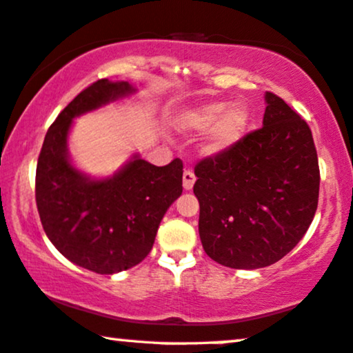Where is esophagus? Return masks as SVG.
Returning <instances> with one entry per match:
<instances>
[{
  "instance_id": "34e87169",
  "label": "esophagus",
  "mask_w": 353,
  "mask_h": 353,
  "mask_svg": "<svg viewBox=\"0 0 353 353\" xmlns=\"http://www.w3.org/2000/svg\"><path fill=\"white\" fill-rule=\"evenodd\" d=\"M195 184V174L190 171V169H185L184 174H182V185H184L185 190H190Z\"/></svg>"
}]
</instances>
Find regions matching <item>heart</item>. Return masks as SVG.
<instances>
[{
  "label": "heart",
  "mask_w": 353,
  "mask_h": 353,
  "mask_svg": "<svg viewBox=\"0 0 353 353\" xmlns=\"http://www.w3.org/2000/svg\"><path fill=\"white\" fill-rule=\"evenodd\" d=\"M177 125L184 132L196 134L213 129L205 150L208 153H221L237 145L245 135L248 111L241 105L228 110L225 103H205L182 112L177 119Z\"/></svg>",
  "instance_id": "obj_1"
}]
</instances>
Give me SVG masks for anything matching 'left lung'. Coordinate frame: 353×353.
<instances>
[{"instance_id":"1","label":"left lung","mask_w":353,"mask_h":353,"mask_svg":"<svg viewBox=\"0 0 353 353\" xmlns=\"http://www.w3.org/2000/svg\"><path fill=\"white\" fill-rule=\"evenodd\" d=\"M263 128L195 166L199 232L206 255L236 270L288 255L316 213L319 166L308 124L266 92Z\"/></svg>"}]
</instances>
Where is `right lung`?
Wrapping results in <instances>:
<instances>
[{
    "label": "right lung",
    "instance_id": "1",
    "mask_svg": "<svg viewBox=\"0 0 353 353\" xmlns=\"http://www.w3.org/2000/svg\"><path fill=\"white\" fill-rule=\"evenodd\" d=\"M135 90L129 82H93L50 125L35 176L40 221L51 243L75 265L112 274L139 265L152 250L158 225L182 194L179 158L154 166L134 157L112 177L93 181L69 161L74 117Z\"/></svg>",
    "mask_w": 353,
    "mask_h": 353
}]
</instances>
